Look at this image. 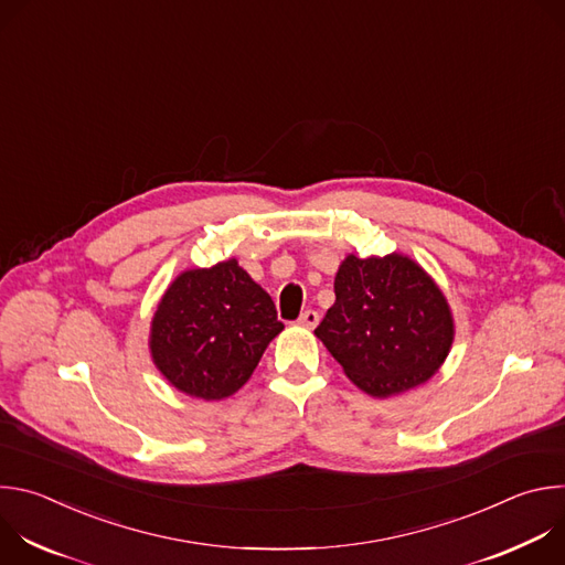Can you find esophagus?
Listing matches in <instances>:
<instances>
[{
  "instance_id": "obj_1",
  "label": "esophagus",
  "mask_w": 565,
  "mask_h": 565,
  "mask_svg": "<svg viewBox=\"0 0 565 565\" xmlns=\"http://www.w3.org/2000/svg\"><path fill=\"white\" fill-rule=\"evenodd\" d=\"M297 321L303 329H315L319 324V312L317 310H303Z\"/></svg>"
}]
</instances>
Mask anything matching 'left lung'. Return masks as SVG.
Returning <instances> with one entry per match:
<instances>
[{"label": "left lung", "mask_w": 565, "mask_h": 565, "mask_svg": "<svg viewBox=\"0 0 565 565\" xmlns=\"http://www.w3.org/2000/svg\"><path fill=\"white\" fill-rule=\"evenodd\" d=\"M315 335L347 377L373 397L402 395L445 364L456 327L440 286L412 257L349 255L335 275V303Z\"/></svg>", "instance_id": "8db88e82"}]
</instances>
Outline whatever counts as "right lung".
I'll use <instances>...</instances> for the list:
<instances>
[{
	"instance_id": "add662e5",
	"label": "right lung",
	"mask_w": 565,
	"mask_h": 565,
	"mask_svg": "<svg viewBox=\"0 0 565 565\" xmlns=\"http://www.w3.org/2000/svg\"><path fill=\"white\" fill-rule=\"evenodd\" d=\"M281 331L270 295L227 259L168 286L151 317L149 355L177 391L218 402L250 380Z\"/></svg>"
}]
</instances>
